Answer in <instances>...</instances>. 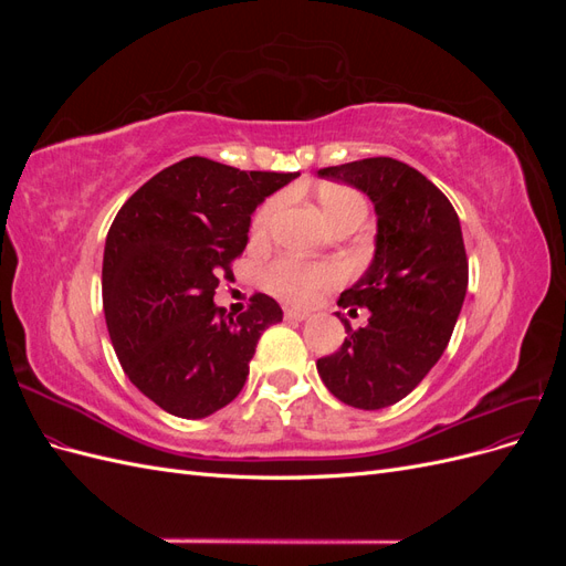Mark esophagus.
Returning <instances> with one entry per match:
<instances>
[{
    "label": "esophagus",
    "mask_w": 566,
    "mask_h": 566,
    "mask_svg": "<svg viewBox=\"0 0 566 566\" xmlns=\"http://www.w3.org/2000/svg\"><path fill=\"white\" fill-rule=\"evenodd\" d=\"M285 318L287 321H304V318H310V312H302V310H293V306H285Z\"/></svg>",
    "instance_id": "obj_1"
}]
</instances>
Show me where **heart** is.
<instances>
[{"mask_svg":"<svg viewBox=\"0 0 566 566\" xmlns=\"http://www.w3.org/2000/svg\"><path fill=\"white\" fill-rule=\"evenodd\" d=\"M279 208V198H269L252 217V235L262 238L271 224V217ZM318 208L328 227L335 229L345 221H358L361 224L368 202L352 186H325L318 191ZM337 281V269L325 262H295V260H276L271 262L264 273L262 283L273 295L281 300L302 304L312 300L318 290L331 287Z\"/></svg>","mask_w":566,"mask_h":566,"instance_id":"b5f03b06","label":"heart"}]
</instances>
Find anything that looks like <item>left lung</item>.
I'll return each mask as SVG.
<instances>
[{
	"instance_id": "obj_1",
	"label": "left lung",
	"mask_w": 566,
	"mask_h": 566,
	"mask_svg": "<svg viewBox=\"0 0 566 566\" xmlns=\"http://www.w3.org/2000/svg\"><path fill=\"white\" fill-rule=\"evenodd\" d=\"M318 175L364 191L378 214L375 256L366 273L339 295L347 318L342 347L316 361L323 385L342 403L378 410L413 391L447 349L468 293V254L449 198L406 163L366 158Z\"/></svg>"
}]
</instances>
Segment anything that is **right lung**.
Returning a JSON list of instances; mask_svg holds the SVG:
<instances>
[{"instance_id":"right-lung-1","label":"right lung","mask_w":566,"mask_h":566,"mask_svg":"<svg viewBox=\"0 0 566 566\" xmlns=\"http://www.w3.org/2000/svg\"><path fill=\"white\" fill-rule=\"evenodd\" d=\"M297 172H243L186 158L119 208L104 250V312L127 378L167 413L208 418L241 394L279 302L256 293L235 318L214 304L248 245L250 214Z\"/></svg>"}]
</instances>
